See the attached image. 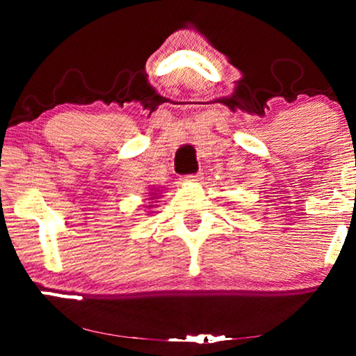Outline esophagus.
<instances>
[{
  "instance_id": "34e87169",
  "label": "esophagus",
  "mask_w": 356,
  "mask_h": 356,
  "mask_svg": "<svg viewBox=\"0 0 356 356\" xmlns=\"http://www.w3.org/2000/svg\"><path fill=\"white\" fill-rule=\"evenodd\" d=\"M202 179V172H196V174H188V176L182 177V182H200Z\"/></svg>"
}]
</instances>
